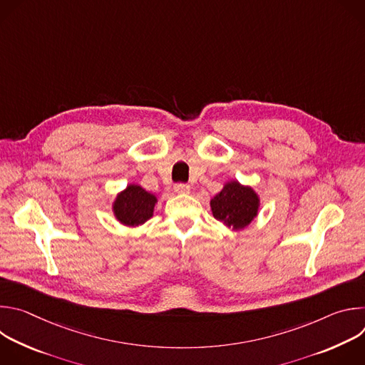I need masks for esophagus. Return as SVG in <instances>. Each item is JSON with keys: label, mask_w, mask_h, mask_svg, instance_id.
<instances>
[{"label": "esophagus", "mask_w": 365, "mask_h": 365, "mask_svg": "<svg viewBox=\"0 0 365 365\" xmlns=\"http://www.w3.org/2000/svg\"><path fill=\"white\" fill-rule=\"evenodd\" d=\"M175 192L179 193V195L189 193L190 192V186L186 185V183H178V185H175Z\"/></svg>", "instance_id": "34e87169"}]
</instances>
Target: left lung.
Listing matches in <instances>:
<instances>
[{
    "mask_svg": "<svg viewBox=\"0 0 365 365\" xmlns=\"http://www.w3.org/2000/svg\"><path fill=\"white\" fill-rule=\"evenodd\" d=\"M259 197L252 187L237 180L227 182L222 190L211 199V210L215 220L234 231L242 230L257 217Z\"/></svg>",
    "mask_w": 365,
    "mask_h": 365,
    "instance_id": "obj_1",
    "label": "left lung"
}]
</instances>
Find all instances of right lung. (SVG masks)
Instances as JSON below:
<instances>
[{
    "instance_id": "add662e5",
    "label": "right lung",
    "mask_w": 365,
    "mask_h": 365,
    "mask_svg": "<svg viewBox=\"0 0 365 365\" xmlns=\"http://www.w3.org/2000/svg\"><path fill=\"white\" fill-rule=\"evenodd\" d=\"M158 197L140 185H128L113 203L115 218L127 227H138L153 217Z\"/></svg>"
}]
</instances>
